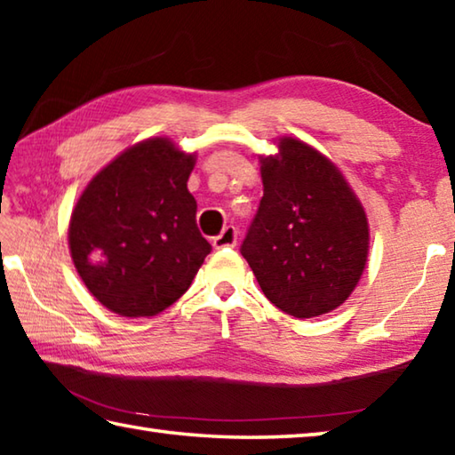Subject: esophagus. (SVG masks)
I'll list each match as a JSON object with an SVG mask.
<instances>
[{"label": "esophagus", "mask_w": 455, "mask_h": 455, "mask_svg": "<svg viewBox=\"0 0 455 455\" xmlns=\"http://www.w3.org/2000/svg\"><path fill=\"white\" fill-rule=\"evenodd\" d=\"M236 236H238V233L235 227H225L219 236H214V241H212L214 249H227V246H235Z\"/></svg>", "instance_id": "1"}]
</instances>
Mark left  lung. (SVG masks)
Instances as JSON below:
<instances>
[{
	"mask_svg": "<svg viewBox=\"0 0 455 455\" xmlns=\"http://www.w3.org/2000/svg\"><path fill=\"white\" fill-rule=\"evenodd\" d=\"M260 163L263 198L241 255L283 313L309 319L337 309L365 268L363 206L335 164L295 138Z\"/></svg>",
	"mask_w": 455,
	"mask_h": 455,
	"instance_id": "left-lung-1",
	"label": "left lung"
}]
</instances>
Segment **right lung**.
<instances>
[{
  "instance_id": "right-lung-1",
  "label": "right lung",
  "mask_w": 455,
  "mask_h": 455,
  "mask_svg": "<svg viewBox=\"0 0 455 455\" xmlns=\"http://www.w3.org/2000/svg\"><path fill=\"white\" fill-rule=\"evenodd\" d=\"M195 156L166 138L120 154L82 192L70 251L84 284L122 317H152L180 299L211 243L187 188Z\"/></svg>"
}]
</instances>
